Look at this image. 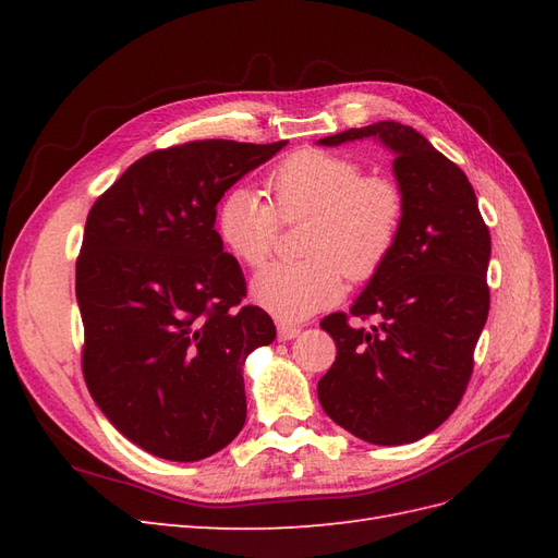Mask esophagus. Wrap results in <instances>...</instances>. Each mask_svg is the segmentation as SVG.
<instances>
[{"label": "esophagus", "instance_id": "obj_1", "mask_svg": "<svg viewBox=\"0 0 558 558\" xmlns=\"http://www.w3.org/2000/svg\"><path fill=\"white\" fill-rule=\"evenodd\" d=\"M277 332H279V340L286 342V340H293V337L300 335V326L283 324V320H279V324H277Z\"/></svg>", "mask_w": 558, "mask_h": 558}]
</instances>
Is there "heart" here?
<instances>
[{"label": "heart", "mask_w": 558, "mask_h": 558, "mask_svg": "<svg viewBox=\"0 0 558 558\" xmlns=\"http://www.w3.org/2000/svg\"><path fill=\"white\" fill-rule=\"evenodd\" d=\"M267 189L272 202L251 185H232L218 199L214 228L234 260L260 267L281 221L310 218L302 242L310 258L272 263L251 283L253 300L279 320H302L335 305L344 272L373 277L396 248L404 197L393 181L365 177L359 160L302 148L275 167Z\"/></svg>", "instance_id": "b5f03b06"}]
</instances>
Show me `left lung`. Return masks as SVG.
Segmentation results:
<instances>
[{
  "label": "left lung",
  "instance_id": "obj_1",
  "mask_svg": "<svg viewBox=\"0 0 558 558\" xmlns=\"http://www.w3.org/2000/svg\"><path fill=\"white\" fill-rule=\"evenodd\" d=\"M375 137L391 154L404 197L400 238L349 314L320 320L337 347L318 381L320 408L373 445L416 442L459 408L488 316L492 234L459 165L424 134L379 121L330 134L337 146ZM378 316L373 329L351 317Z\"/></svg>",
  "mask_w": 558,
  "mask_h": 558
}]
</instances>
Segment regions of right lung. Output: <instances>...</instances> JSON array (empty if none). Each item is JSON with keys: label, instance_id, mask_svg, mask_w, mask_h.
Listing matches in <instances>:
<instances>
[{"label": "right lung", "instance_id": "obj_1", "mask_svg": "<svg viewBox=\"0 0 558 558\" xmlns=\"http://www.w3.org/2000/svg\"><path fill=\"white\" fill-rule=\"evenodd\" d=\"M283 146L158 148L88 214L76 258L83 379L111 424L160 459H207L246 421L242 365L277 328L242 305V267L223 251L214 214L230 185Z\"/></svg>", "mask_w": 558, "mask_h": 558}]
</instances>
